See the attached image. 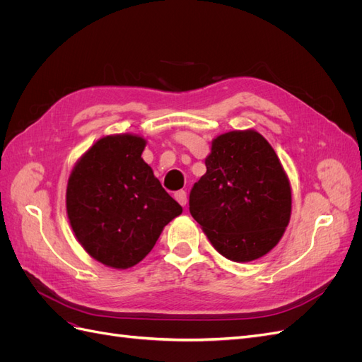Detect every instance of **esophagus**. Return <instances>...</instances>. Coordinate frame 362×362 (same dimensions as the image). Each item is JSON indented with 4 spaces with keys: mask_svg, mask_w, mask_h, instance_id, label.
<instances>
[{
    "mask_svg": "<svg viewBox=\"0 0 362 362\" xmlns=\"http://www.w3.org/2000/svg\"><path fill=\"white\" fill-rule=\"evenodd\" d=\"M175 199H177L182 206L187 204V193H185L184 190H178V192H175Z\"/></svg>",
    "mask_w": 362,
    "mask_h": 362,
    "instance_id": "34e87169",
    "label": "esophagus"
}]
</instances>
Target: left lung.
I'll use <instances>...</instances> for the list:
<instances>
[{
  "label": "left lung",
  "mask_w": 362,
  "mask_h": 362,
  "mask_svg": "<svg viewBox=\"0 0 362 362\" xmlns=\"http://www.w3.org/2000/svg\"><path fill=\"white\" fill-rule=\"evenodd\" d=\"M205 166L190 192V214L225 258L264 257L291 216V185L275 149L255 129L229 131L211 141Z\"/></svg>",
  "instance_id": "obj_1"
}]
</instances>
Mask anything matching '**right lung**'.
I'll return each mask as SVG.
<instances>
[{
	"mask_svg": "<svg viewBox=\"0 0 362 362\" xmlns=\"http://www.w3.org/2000/svg\"><path fill=\"white\" fill-rule=\"evenodd\" d=\"M146 139L110 134L75 163L66 187L72 231L93 259L129 269L144 259L181 205L161 187L141 158Z\"/></svg>",
	"mask_w": 362,
	"mask_h": 362,
	"instance_id": "right-lung-1",
	"label": "right lung"
}]
</instances>
